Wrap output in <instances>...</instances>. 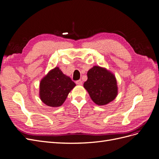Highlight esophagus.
<instances>
[{"mask_svg": "<svg viewBox=\"0 0 159 159\" xmlns=\"http://www.w3.org/2000/svg\"><path fill=\"white\" fill-rule=\"evenodd\" d=\"M75 84L77 85H82V81H81V80H79L75 81Z\"/></svg>", "mask_w": 159, "mask_h": 159, "instance_id": "esophagus-1", "label": "esophagus"}]
</instances>
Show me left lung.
Wrapping results in <instances>:
<instances>
[{
  "instance_id": "1",
  "label": "left lung",
  "mask_w": 159,
  "mask_h": 159,
  "mask_svg": "<svg viewBox=\"0 0 159 159\" xmlns=\"http://www.w3.org/2000/svg\"><path fill=\"white\" fill-rule=\"evenodd\" d=\"M88 80L84 84L91 99L98 105H106L117 95V80L111 72L99 66L88 71Z\"/></svg>"
}]
</instances>
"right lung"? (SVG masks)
<instances>
[{
	"label": "right lung",
	"instance_id": "obj_1",
	"mask_svg": "<svg viewBox=\"0 0 159 159\" xmlns=\"http://www.w3.org/2000/svg\"><path fill=\"white\" fill-rule=\"evenodd\" d=\"M75 84L58 67L50 70L40 83V98L48 106L57 107L64 103Z\"/></svg>",
	"mask_w": 159,
	"mask_h": 159
}]
</instances>
